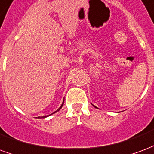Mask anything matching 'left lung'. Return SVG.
Returning <instances> with one entry per match:
<instances>
[{
    "instance_id": "obj_1",
    "label": "left lung",
    "mask_w": 154,
    "mask_h": 154,
    "mask_svg": "<svg viewBox=\"0 0 154 154\" xmlns=\"http://www.w3.org/2000/svg\"><path fill=\"white\" fill-rule=\"evenodd\" d=\"M93 106H94V105H93ZM94 107H95V106H94ZM95 108H96V107H95Z\"/></svg>"
}]
</instances>
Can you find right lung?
<instances>
[{"label":"right lung","instance_id":"add662e5","mask_svg":"<svg viewBox=\"0 0 154 154\" xmlns=\"http://www.w3.org/2000/svg\"><path fill=\"white\" fill-rule=\"evenodd\" d=\"M63 102H64V100H63V103H62V104H61V106H60V108H59V109H58V110H56V111H55V112H53V113H55V112H58V111H60V109H61V108H62V107H63ZM53 113H51V114H53ZM46 117H48V116H43V117H42V118H46ZM41 118V117H38V118Z\"/></svg>","mask_w":154,"mask_h":154}]
</instances>
